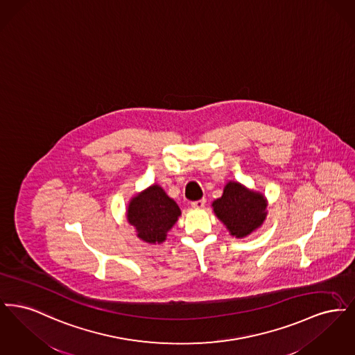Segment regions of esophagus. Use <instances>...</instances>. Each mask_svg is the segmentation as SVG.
Wrapping results in <instances>:
<instances>
[{"label": "esophagus", "mask_w": 355, "mask_h": 355, "mask_svg": "<svg viewBox=\"0 0 355 355\" xmlns=\"http://www.w3.org/2000/svg\"><path fill=\"white\" fill-rule=\"evenodd\" d=\"M205 205H206V200H205V198H203V200H198V201L191 202V206H193L194 209H202Z\"/></svg>", "instance_id": "esophagus-1"}]
</instances>
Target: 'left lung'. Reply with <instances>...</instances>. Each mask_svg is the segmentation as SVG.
<instances>
[{
	"label": "left lung",
	"mask_w": 355,
	"mask_h": 355,
	"mask_svg": "<svg viewBox=\"0 0 355 355\" xmlns=\"http://www.w3.org/2000/svg\"><path fill=\"white\" fill-rule=\"evenodd\" d=\"M211 206L230 234L236 238L253 233L263 223L268 214V202L263 194L233 181L226 184L222 197Z\"/></svg>",
	"instance_id": "8db88e82"
}]
</instances>
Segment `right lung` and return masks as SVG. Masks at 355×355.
I'll list each match as a JSON object with an SVG mask.
<instances>
[{
  "label": "right lung",
  "mask_w": 355,
  "mask_h": 355,
  "mask_svg": "<svg viewBox=\"0 0 355 355\" xmlns=\"http://www.w3.org/2000/svg\"><path fill=\"white\" fill-rule=\"evenodd\" d=\"M180 216L178 205L158 185H152L133 197L126 214L137 236L148 243H162Z\"/></svg>",
  "instance_id": "add662e5"
}]
</instances>
